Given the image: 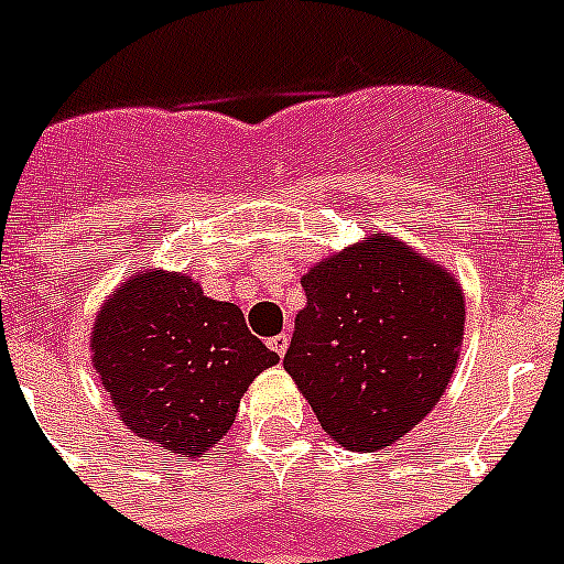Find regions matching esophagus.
Segmentation results:
<instances>
[{
    "label": "esophagus",
    "mask_w": 564,
    "mask_h": 564,
    "mask_svg": "<svg viewBox=\"0 0 564 564\" xmlns=\"http://www.w3.org/2000/svg\"><path fill=\"white\" fill-rule=\"evenodd\" d=\"M267 345H270L278 356H283V354H286V347H289V334H278V336H272V339L267 341Z\"/></svg>",
    "instance_id": "esophagus-1"
}]
</instances>
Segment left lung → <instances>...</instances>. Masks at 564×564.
Segmentation results:
<instances>
[{"label": "left lung", "mask_w": 564, "mask_h": 564, "mask_svg": "<svg viewBox=\"0 0 564 564\" xmlns=\"http://www.w3.org/2000/svg\"><path fill=\"white\" fill-rule=\"evenodd\" d=\"M283 367L341 448L381 451L442 398L459 359L465 297L403 241L372 236L303 275Z\"/></svg>", "instance_id": "left-lung-1"}]
</instances>
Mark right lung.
<instances>
[{
  "instance_id": "obj_1",
  "label": "right lung",
  "mask_w": 564,
  "mask_h": 564,
  "mask_svg": "<svg viewBox=\"0 0 564 564\" xmlns=\"http://www.w3.org/2000/svg\"><path fill=\"white\" fill-rule=\"evenodd\" d=\"M94 367L119 417L172 454L214 448L252 378L278 361L234 303L186 275H133L94 325Z\"/></svg>"
}]
</instances>
